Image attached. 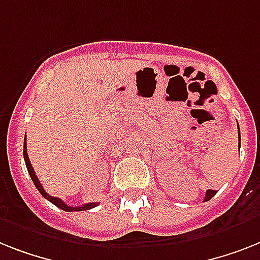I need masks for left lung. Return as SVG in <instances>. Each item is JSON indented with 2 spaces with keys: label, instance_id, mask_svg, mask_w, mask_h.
Masks as SVG:
<instances>
[{
  "label": "left lung",
  "instance_id": "obj_1",
  "mask_svg": "<svg viewBox=\"0 0 260 260\" xmlns=\"http://www.w3.org/2000/svg\"><path fill=\"white\" fill-rule=\"evenodd\" d=\"M239 149H241V133H239ZM215 194H216L215 190H207V191H206V195H205V202L210 201V199H211Z\"/></svg>",
  "mask_w": 260,
  "mask_h": 260
}]
</instances>
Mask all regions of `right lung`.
<instances>
[{
    "label": "right lung",
    "instance_id": "obj_1",
    "mask_svg": "<svg viewBox=\"0 0 260 260\" xmlns=\"http://www.w3.org/2000/svg\"><path fill=\"white\" fill-rule=\"evenodd\" d=\"M23 158H25V164H26L30 178H31L33 183L36 184L37 190L41 192V194H42V197H44V198H46L48 201H50L53 205H55L57 207H59L61 210H63V211H83V210H90V209H93V207H95V206H98V203L96 202H91V203H86V205H83V206H79V207H72V206L66 205V203L63 202L62 199L55 198V197H51V195H49L48 192L45 191L44 187H42V184H41L40 181H38L37 175H36V173H34L33 166H31V164H30L29 155H27V149H26V138L23 139Z\"/></svg>",
    "mask_w": 260,
    "mask_h": 260
}]
</instances>
